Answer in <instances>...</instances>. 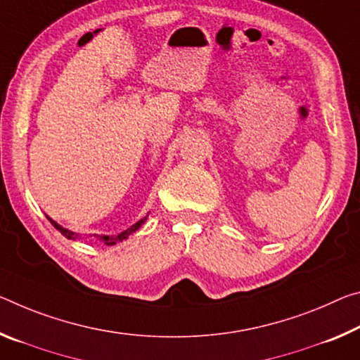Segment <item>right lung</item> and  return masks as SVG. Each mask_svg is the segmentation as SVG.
<instances>
[{
	"label": "right lung",
	"instance_id": "1",
	"mask_svg": "<svg viewBox=\"0 0 360 360\" xmlns=\"http://www.w3.org/2000/svg\"><path fill=\"white\" fill-rule=\"evenodd\" d=\"M49 221H51V224H53L54 227H56V229L57 231H59L60 233H62V236H65L67 238H72V240H75V238H78V233H75V232H70V231H67V229H64V227H62V226H59V224H57V222H54L53 219H51V218H48ZM146 219H147V216H146V218H142L141 221H138V222H136V224L134 226H131L129 227V229H127V231H123L122 233H118V236H98L99 238H101V240L102 242H104L105 245H115V243H118V242H122V240H124V238H127L128 236H131V233H133V232H136V231H138L139 229V227L142 226V224H144V222H146Z\"/></svg>",
	"mask_w": 360,
	"mask_h": 360
}]
</instances>
